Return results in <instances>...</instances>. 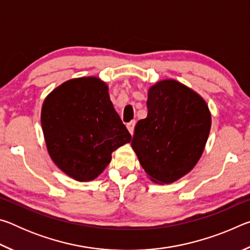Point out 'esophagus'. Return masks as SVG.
Instances as JSON below:
<instances>
[{
  "label": "esophagus",
  "instance_id": "obj_1",
  "mask_svg": "<svg viewBox=\"0 0 250 250\" xmlns=\"http://www.w3.org/2000/svg\"><path fill=\"white\" fill-rule=\"evenodd\" d=\"M134 125H135V121H131L129 122L128 125H126V128H128L129 132L131 135H133V132H134Z\"/></svg>",
  "mask_w": 250,
  "mask_h": 250
}]
</instances>
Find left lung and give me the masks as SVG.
<instances>
[{
    "label": "left lung",
    "mask_w": 250,
    "mask_h": 250,
    "mask_svg": "<svg viewBox=\"0 0 250 250\" xmlns=\"http://www.w3.org/2000/svg\"><path fill=\"white\" fill-rule=\"evenodd\" d=\"M146 107L131 146L152 182L170 184L200 161L210 131V111L201 95L175 79L152 84Z\"/></svg>",
    "instance_id": "1"
}]
</instances>
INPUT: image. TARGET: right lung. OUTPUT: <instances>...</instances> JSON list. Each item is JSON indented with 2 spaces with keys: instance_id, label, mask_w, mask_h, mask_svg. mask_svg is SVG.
<instances>
[{
  "instance_id": "add662e5",
  "label": "right lung",
  "mask_w": 250,
  "mask_h": 250,
  "mask_svg": "<svg viewBox=\"0 0 250 250\" xmlns=\"http://www.w3.org/2000/svg\"><path fill=\"white\" fill-rule=\"evenodd\" d=\"M41 122L50 159L78 182L98 177L112 152L131 141L108 84L96 76L69 79L49 92Z\"/></svg>"
}]
</instances>
